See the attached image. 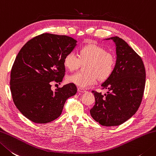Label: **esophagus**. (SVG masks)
Returning a JSON list of instances; mask_svg holds the SVG:
<instances>
[{"label":"esophagus","mask_w":156,"mask_h":156,"mask_svg":"<svg viewBox=\"0 0 156 156\" xmlns=\"http://www.w3.org/2000/svg\"><path fill=\"white\" fill-rule=\"evenodd\" d=\"M78 91L79 93H85L86 92V90H84V89H83V88H78Z\"/></svg>","instance_id":"1"}]
</instances>
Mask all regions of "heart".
Returning <instances> with one entry per match:
<instances>
[{"label":"heart","mask_w":156,"mask_h":156,"mask_svg":"<svg viewBox=\"0 0 156 156\" xmlns=\"http://www.w3.org/2000/svg\"><path fill=\"white\" fill-rule=\"evenodd\" d=\"M63 63L69 71H74L86 64L87 72H76L70 75L68 81L80 88H87L97 82L108 78L112 74L115 64V56L106 51L100 46L90 44L82 47L79 51V56L74 51H70L64 57Z\"/></svg>","instance_id":"heart-1"}]
</instances>
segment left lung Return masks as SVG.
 <instances>
[{"instance_id": "obj_1", "label": "left lung", "mask_w": 156, "mask_h": 156, "mask_svg": "<svg viewBox=\"0 0 156 156\" xmlns=\"http://www.w3.org/2000/svg\"><path fill=\"white\" fill-rule=\"evenodd\" d=\"M116 62L111 76L101 84L107 94L93 90L95 104L90 110L92 118L105 126H118L129 120L141 105L145 85L143 61L124 40L114 36Z\"/></svg>"}]
</instances>
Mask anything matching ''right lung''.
Instances as JSON below:
<instances>
[{
    "label": "right lung",
    "instance_id": "add662e5",
    "mask_svg": "<svg viewBox=\"0 0 156 156\" xmlns=\"http://www.w3.org/2000/svg\"><path fill=\"white\" fill-rule=\"evenodd\" d=\"M77 41L68 36L44 33L21 48L11 71L10 88L16 108L37 124H46L62 114L66 100L77 92L73 83L53 92L51 82H61L65 75L67 53Z\"/></svg>",
    "mask_w": 156,
    "mask_h": 156
}]
</instances>
